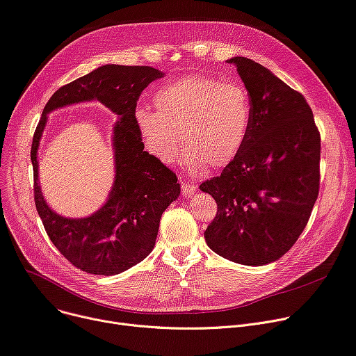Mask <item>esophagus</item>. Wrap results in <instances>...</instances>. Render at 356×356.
<instances>
[{"label":"esophagus","mask_w":356,"mask_h":356,"mask_svg":"<svg viewBox=\"0 0 356 356\" xmlns=\"http://www.w3.org/2000/svg\"><path fill=\"white\" fill-rule=\"evenodd\" d=\"M197 186L195 183H184L181 184V195L184 197H192L196 193Z\"/></svg>","instance_id":"34e87169"}]
</instances>
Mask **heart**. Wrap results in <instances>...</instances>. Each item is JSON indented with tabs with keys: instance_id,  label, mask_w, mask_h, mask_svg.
<instances>
[{
	"instance_id": "obj_1",
	"label": "heart",
	"mask_w": 356,
	"mask_h": 356,
	"mask_svg": "<svg viewBox=\"0 0 356 356\" xmlns=\"http://www.w3.org/2000/svg\"><path fill=\"white\" fill-rule=\"evenodd\" d=\"M156 111L138 106L134 123L146 150L160 163L179 160L184 141L188 170L225 168L241 153L252 107L246 88L209 76H192L161 86Z\"/></svg>"
}]
</instances>
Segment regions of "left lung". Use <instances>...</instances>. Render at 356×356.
<instances>
[{"label":"left lung","instance_id":"1","mask_svg":"<svg viewBox=\"0 0 356 356\" xmlns=\"http://www.w3.org/2000/svg\"><path fill=\"white\" fill-rule=\"evenodd\" d=\"M252 117L245 145L200 191L218 203L207 246L232 262L264 266L298 241L319 193L321 136L309 104L266 67L233 57Z\"/></svg>","mask_w":356,"mask_h":356}]
</instances>
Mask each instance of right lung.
<instances>
[{
    "instance_id": "add662e5",
    "label": "right lung",
    "mask_w": 356,
    "mask_h": 356,
    "mask_svg": "<svg viewBox=\"0 0 356 356\" xmlns=\"http://www.w3.org/2000/svg\"><path fill=\"white\" fill-rule=\"evenodd\" d=\"M163 76L149 65H102L60 87L42 110L31 145L35 207L54 246L71 265L87 273L117 275L147 257L163 211L180 195L176 175L145 152L134 123L141 91ZM91 99H99L119 117L113 129L115 183L108 202L91 217L63 218L46 204L38 184L39 138L47 113Z\"/></svg>"
}]
</instances>
